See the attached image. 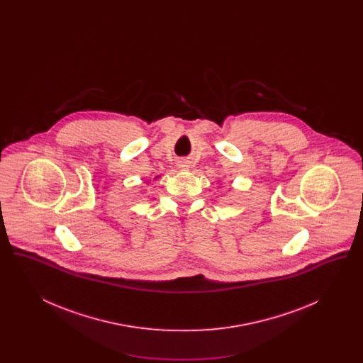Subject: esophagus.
<instances>
[{
	"mask_svg": "<svg viewBox=\"0 0 363 363\" xmlns=\"http://www.w3.org/2000/svg\"><path fill=\"white\" fill-rule=\"evenodd\" d=\"M181 167H186V166H185V164H182V166H181Z\"/></svg>",
	"mask_w": 363,
	"mask_h": 363,
	"instance_id": "esophagus-1",
	"label": "esophagus"
}]
</instances>
